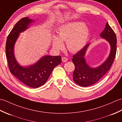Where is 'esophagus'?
<instances>
[{
  "label": "esophagus",
  "instance_id": "34e87169",
  "mask_svg": "<svg viewBox=\"0 0 122 122\" xmlns=\"http://www.w3.org/2000/svg\"><path fill=\"white\" fill-rule=\"evenodd\" d=\"M61 59H62V61L63 62H66L67 61H68V58L67 57H62Z\"/></svg>",
  "mask_w": 122,
  "mask_h": 122
}]
</instances>
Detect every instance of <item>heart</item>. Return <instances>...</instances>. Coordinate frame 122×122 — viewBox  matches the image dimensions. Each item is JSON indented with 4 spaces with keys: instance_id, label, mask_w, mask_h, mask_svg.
<instances>
[{
    "instance_id": "obj_1",
    "label": "heart",
    "mask_w": 122,
    "mask_h": 122,
    "mask_svg": "<svg viewBox=\"0 0 122 122\" xmlns=\"http://www.w3.org/2000/svg\"><path fill=\"white\" fill-rule=\"evenodd\" d=\"M89 35L88 27L81 22L68 23L61 26L58 31V38L54 37L53 47L57 50L64 47L63 42H66L67 47L71 52H77L85 45Z\"/></svg>"
}]
</instances>
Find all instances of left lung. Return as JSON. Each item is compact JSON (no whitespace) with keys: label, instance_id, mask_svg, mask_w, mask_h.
<instances>
[{"label":"left lung","instance_id":"left-lung-1","mask_svg":"<svg viewBox=\"0 0 122 122\" xmlns=\"http://www.w3.org/2000/svg\"><path fill=\"white\" fill-rule=\"evenodd\" d=\"M100 36L110 43L111 48L109 58L102 65L96 68H92L86 63L84 56L89 44L85 46L72 57V61L75 66L73 72V80L75 83L81 86H90L98 82L109 71L114 61L117 39L115 32L108 22Z\"/></svg>","mask_w":122,"mask_h":122}]
</instances>
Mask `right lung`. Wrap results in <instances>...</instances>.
<instances>
[{
    "label": "right lung",
    "mask_w": 122,
    "mask_h": 122,
    "mask_svg": "<svg viewBox=\"0 0 122 122\" xmlns=\"http://www.w3.org/2000/svg\"><path fill=\"white\" fill-rule=\"evenodd\" d=\"M32 22L31 19L25 17L15 24L7 37L6 55L10 72L25 85L31 88H38L47 81L53 69L61 63V56H45L28 67H22L18 64L13 53L15 43L20 32L28 28Z\"/></svg>",
    "instance_id": "add662e5"
}]
</instances>
